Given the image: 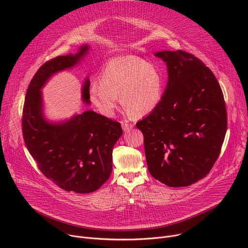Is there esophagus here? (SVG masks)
<instances>
[{
  "instance_id": "obj_1",
  "label": "esophagus",
  "mask_w": 248,
  "mask_h": 248,
  "mask_svg": "<svg viewBox=\"0 0 248 248\" xmlns=\"http://www.w3.org/2000/svg\"><path fill=\"white\" fill-rule=\"evenodd\" d=\"M122 127H123L124 131L126 132V131H129V130L132 128V124H129V123H127V122H123V123H122Z\"/></svg>"
}]
</instances>
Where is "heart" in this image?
<instances>
[{"label": "heart", "instance_id": "obj_1", "mask_svg": "<svg viewBox=\"0 0 248 248\" xmlns=\"http://www.w3.org/2000/svg\"><path fill=\"white\" fill-rule=\"evenodd\" d=\"M89 88V100L104 117L111 118L119 99L128 116L142 118L161 103L165 77L159 66L136 56L111 59Z\"/></svg>", "mask_w": 248, "mask_h": 248}]
</instances>
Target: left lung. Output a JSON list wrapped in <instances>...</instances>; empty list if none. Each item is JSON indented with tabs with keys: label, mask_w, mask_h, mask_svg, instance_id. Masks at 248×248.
<instances>
[{
	"label": "left lung",
	"mask_w": 248,
	"mask_h": 248,
	"mask_svg": "<svg viewBox=\"0 0 248 248\" xmlns=\"http://www.w3.org/2000/svg\"><path fill=\"white\" fill-rule=\"evenodd\" d=\"M167 64L168 83L155 111L136 124L144 135L149 172L170 187L206 176L227 131L224 95L214 74L184 51L154 54Z\"/></svg>",
	"instance_id": "8db88e82"
}]
</instances>
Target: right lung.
Listing matches in <instances>:
<instances>
[{
  "label": "right lung",
  "instance_id": "obj_1",
  "mask_svg": "<svg viewBox=\"0 0 248 248\" xmlns=\"http://www.w3.org/2000/svg\"><path fill=\"white\" fill-rule=\"evenodd\" d=\"M90 47L83 45L75 55L59 56L45 62L28 86L22 112L25 145L47 179L65 191L90 193L110 178L113 148L123 134L121 124L93 111H85L62 122L44 116L41 89L54 75L79 63ZM88 77L81 90L89 105Z\"/></svg>",
  "mask_w": 248,
  "mask_h": 248
}]
</instances>
